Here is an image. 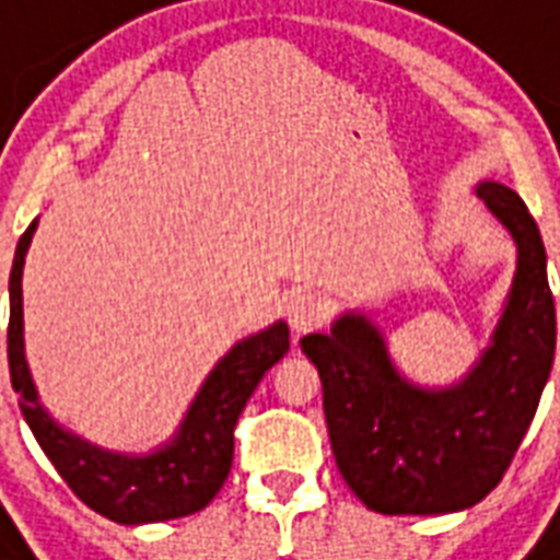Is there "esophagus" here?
<instances>
[{"label": "esophagus", "instance_id": "obj_1", "mask_svg": "<svg viewBox=\"0 0 560 560\" xmlns=\"http://www.w3.org/2000/svg\"><path fill=\"white\" fill-rule=\"evenodd\" d=\"M325 311H328V307H325L323 296H316V293H299V296L290 299L288 305L290 328L296 334L311 331V328H316V325L323 323Z\"/></svg>", "mask_w": 560, "mask_h": 560}]
</instances>
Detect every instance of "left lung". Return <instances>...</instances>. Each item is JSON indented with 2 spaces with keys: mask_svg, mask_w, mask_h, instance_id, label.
I'll return each mask as SVG.
<instances>
[{
  "mask_svg": "<svg viewBox=\"0 0 560 560\" xmlns=\"http://www.w3.org/2000/svg\"><path fill=\"white\" fill-rule=\"evenodd\" d=\"M474 191L512 235L517 267L488 346L459 381H409L363 311H346L331 331L299 342L323 381L337 468L372 512L451 514L486 500L552 372L556 302L538 223L503 183L482 179Z\"/></svg>",
  "mask_w": 560,
  "mask_h": 560,
  "instance_id": "obj_1",
  "label": "left lung"
}]
</instances>
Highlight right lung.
<instances>
[{
  "label": "right lung",
  "mask_w": 560,
  "mask_h": 560,
  "mask_svg": "<svg viewBox=\"0 0 560 560\" xmlns=\"http://www.w3.org/2000/svg\"><path fill=\"white\" fill-rule=\"evenodd\" d=\"M37 223L39 220H34L20 237L8 281V366L25 424L31 427L57 474L66 479V486L92 512L125 526L174 521L200 512L214 500L229 477L237 416L244 412L246 400L261 383L264 372L288 354V323L279 319L237 340L206 374L168 442L156 444L148 453L107 451L60 424L43 407L37 383L31 377L22 325V267Z\"/></svg>",
  "instance_id": "1"
}]
</instances>
